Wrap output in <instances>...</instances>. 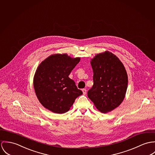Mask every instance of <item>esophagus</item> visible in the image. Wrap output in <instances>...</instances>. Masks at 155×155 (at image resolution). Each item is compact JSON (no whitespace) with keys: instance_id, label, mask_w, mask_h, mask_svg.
I'll use <instances>...</instances> for the list:
<instances>
[{"instance_id":"obj_1","label":"esophagus","mask_w":155,"mask_h":155,"mask_svg":"<svg viewBox=\"0 0 155 155\" xmlns=\"http://www.w3.org/2000/svg\"><path fill=\"white\" fill-rule=\"evenodd\" d=\"M82 91H83V94L84 95H86V93H87V90H86V89H83L82 90Z\"/></svg>"}]
</instances>
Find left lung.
<instances>
[{"label":"left lung","instance_id":"1","mask_svg":"<svg viewBox=\"0 0 155 155\" xmlns=\"http://www.w3.org/2000/svg\"><path fill=\"white\" fill-rule=\"evenodd\" d=\"M90 63L93 86L88 97L101 112H110L124 99L128 86L125 68L119 58L108 51L96 54Z\"/></svg>","mask_w":155,"mask_h":155}]
</instances>
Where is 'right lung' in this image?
I'll return each instance as SVG.
<instances>
[{
  "instance_id": "add662e5",
  "label": "right lung",
  "mask_w": 155,
  "mask_h": 155,
  "mask_svg": "<svg viewBox=\"0 0 155 155\" xmlns=\"http://www.w3.org/2000/svg\"><path fill=\"white\" fill-rule=\"evenodd\" d=\"M80 61V58H72L66 53L55 54L39 65L33 84L36 96L45 108L56 114L65 113L83 94L68 77Z\"/></svg>"
}]
</instances>
